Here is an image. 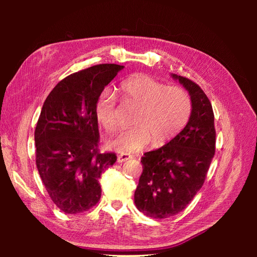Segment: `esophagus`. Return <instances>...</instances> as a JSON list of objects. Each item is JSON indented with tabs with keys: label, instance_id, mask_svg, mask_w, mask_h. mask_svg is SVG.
<instances>
[{
	"label": "esophagus",
	"instance_id": "esophagus-1",
	"mask_svg": "<svg viewBox=\"0 0 257 257\" xmlns=\"http://www.w3.org/2000/svg\"><path fill=\"white\" fill-rule=\"evenodd\" d=\"M132 159V155H128V154H121V155H118V162H124V161L127 160H130Z\"/></svg>",
	"mask_w": 257,
	"mask_h": 257
}]
</instances>
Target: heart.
<instances>
[{
  "instance_id": "obj_1",
  "label": "heart",
  "mask_w": 257,
  "mask_h": 257,
  "mask_svg": "<svg viewBox=\"0 0 257 257\" xmlns=\"http://www.w3.org/2000/svg\"><path fill=\"white\" fill-rule=\"evenodd\" d=\"M120 92L125 105L137 107L133 116L135 125L108 141V150L133 153L144 149L151 141L154 146H162L188 122L193 104L189 94L179 86H165L154 78L138 73L121 82ZM95 113L107 134L118 130L116 96L110 90L99 95Z\"/></svg>"
}]
</instances>
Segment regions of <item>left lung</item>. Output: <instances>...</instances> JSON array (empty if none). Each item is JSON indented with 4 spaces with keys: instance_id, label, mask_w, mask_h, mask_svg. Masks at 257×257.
I'll return each mask as SVG.
<instances>
[{
    "instance_id": "1",
    "label": "left lung",
    "mask_w": 257,
    "mask_h": 257,
    "mask_svg": "<svg viewBox=\"0 0 257 257\" xmlns=\"http://www.w3.org/2000/svg\"><path fill=\"white\" fill-rule=\"evenodd\" d=\"M188 90L193 110L188 123L161 149L147 152L141 162L143 172L135 191V204L153 219L180 213L193 201L205 181L215 153L214 113L206 94L196 82L177 76Z\"/></svg>"
}]
</instances>
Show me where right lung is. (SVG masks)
<instances>
[{"mask_svg":"<svg viewBox=\"0 0 257 257\" xmlns=\"http://www.w3.org/2000/svg\"><path fill=\"white\" fill-rule=\"evenodd\" d=\"M123 66L102 63L59 81L43 104L35 129L36 165L53 203L68 214L101 198L98 179L116 155L99 151L97 98Z\"/></svg>","mask_w":257,"mask_h":257,"instance_id":"obj_1","label":"right lung"}]
</instances>
